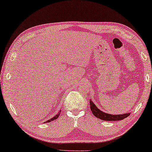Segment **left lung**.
I'll return each instance as SVG.
<instances>
[{"instance_id":"left-lung-1","label":"left lung","mask_w":152,"mask_h":152,"mask_svg":"<svg viewBox=\"0 0 152 152\" xmlns=\"http://www.w3.org/2000/svg\"><path fill=\"white\" fill-rule=\"evenodd\" d=\"M90 103V108L92 112V113L96 117L98 118L101 120L103 121H121L123 120V119L125 118L130 115V114H117V115H114V114H109L105 113H103L102 111H101L99 109H98L97 107L95 106L91 100L89 102Z\"/></svg>"}]
</instances>
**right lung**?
Instances as JSON below:
<instances>
[{
    "instance_id": "1",
    "label": "right lung",
    "mask_w": 152,
    "mask_h": 152,
    "mask_svg": "<svg viewBox=\"0 0 152 152\" xmlns=\"http://www.w3.org/2000/svg\"><path fill=\"white\" fill-rule=\"evenodd\" d=\"M61 111H59V112H58V114H56V115L55 116H54V117H53V118H50V120H48V121H46V122H45V123H49V122H50V121H54V120H55V119H56L57 118H58V116L60 115V113H61Z\"/></svg>"
}]
</instances>
